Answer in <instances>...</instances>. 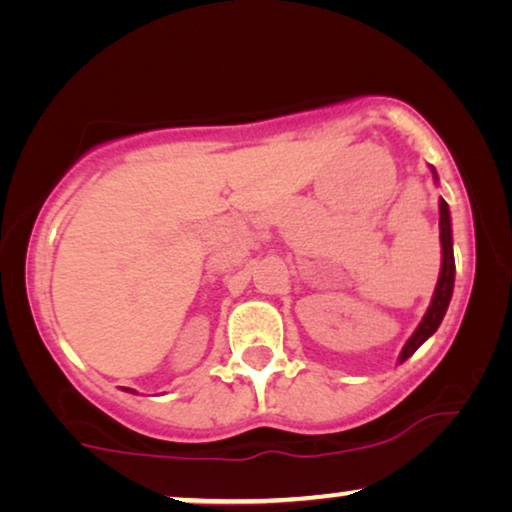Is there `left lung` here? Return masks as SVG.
<instances>
[{
    "label": "left lung",
    "instance_id": "8db88e82",
    "mask_svg": "<svg viewBox=\"0 0 512 512\" xmlns=\"http://www.w3.org/2000/svg\"><path fill=\"white\" fill-rule=\"evenodd\" d=\"M440 244H443V268H440L438 286L436 293H433L431 307L426 310L422 324L417 326V331L412 333V338L405 342L401 361L408 359L419 349L424 340H429L433 333L438 331L440 321H443L447 305H450L452 289H454V251H452V228H450V209H447V202L440 200Z\"/></svg>",
    "mask_w": 512,
    "mask_h": 512
}]
</instances>
